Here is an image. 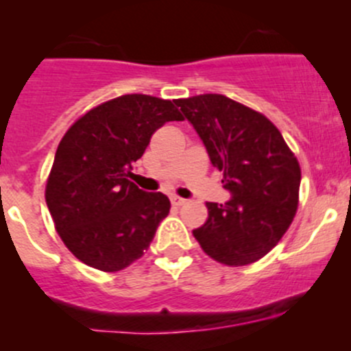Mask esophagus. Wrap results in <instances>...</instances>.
Masks as SVG:
<instances>
[{"label": "esophagus", "instance_id": "1", "mask_svg": "<svg viewBox=\"0 0 351 351\" xmlns=\"http://www.w3.org/2000/svg\"><path fill=\"white\" fill-rule=\"evenodd\" d=\"M169 200H171V204L173 205H178V207H180V205H183V204H185V198H182V197H178V195H171V197H169Z\"/></svg>", "mask_w": 351, "mask_h": 351}]
</instances>
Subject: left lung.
I'll use <instances>...</instances> for the list:
<instances>
[{
	"mask_svg": "<svg viewBox=\"0 0 351 351\" xmlns=\"http://www.w3.org/2000/svg\"><path fill=\"white\" fill-rule=\"evenodd\" d=\"M193 125L229 192L207 202L208 219L193 236L219 263L243 267L280 241L299 204L300 166L280 130L265 115L224 95L175 100Z\"/></svg>",
	"mask_w": 351,
	"mask_h": 351,
	"instance_id": "1",
	"label": "left lung"
}]
</instances>
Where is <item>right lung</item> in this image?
<instances>
[{
    "label": "right lung",
    "instance_id": "1",
    "mask_svg": "<svg viewBox=\"0 0 351 351\" xmlns=\"http://www.w3.org/2000/svg\"><path fill=\"white\" fill-rule=\"evenodd\" d=\"M183 120L169 100L123 95L98 105L59 143L45 202L67 250L101 271L141 258L168 215L169 198L129 182L156 129Z\"/></svg>",
    "mask_w": 351,
    "mask_h": 351
}]
</instances>
